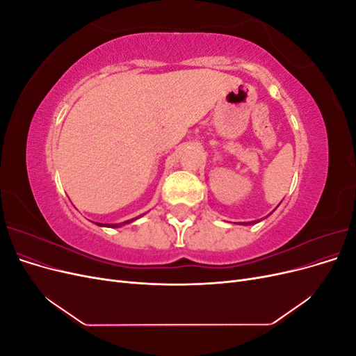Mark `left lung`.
Wrapping results in <instances>:
<instances>
[{"instance_id": "obj_1", "label": "left lung", "mask_w": 356, "mask_h": 356, "mask_svg": "<svg viewBox=\"0 0 356 356\" xmlns=\"http://www.w3.org/2000/svg\"><path fill=\"white\" fill-rule=\"evenodd\" d=\"M242 224H245V222H242ZM248 224H250V222H248Z\"/></svg>"}]
</instances>
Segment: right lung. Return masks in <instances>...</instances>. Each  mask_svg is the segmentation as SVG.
<instances>
[{"label": "right lung", "instance_id": "1", "mask_svg": "<svg viewBox=\"0 0 356 356\" xmlns=\"http://www.w3.org/2000/svg\"><path fill=\"white\" fill-rule=\"evenodd\" d=\"M136 218H134V220H129V221H124V222H118V224H101V222H96L98 225H102V227H120V225H123V224H129V222H132V221H135Z\"/></svg>", "mask_w": 356, "mask_h": 356}]
</instances>
